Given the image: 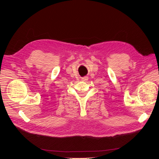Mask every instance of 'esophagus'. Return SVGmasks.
I'll return each mask as SVG.
<instances>
[{"label":"esophagus","mask_w":159,"mask_h":159,"mask_svg":"<svg viewBox=\"0 0 159 159\" xmlns=\"http://www.w3.org/2000/svg\"><path fill=\"white\" fill-rule=\"evenodd\" d=\"M81 80H82L83 81H88V76H85V77H84V78H81Z\"/></svg>","instance_id":"obj_1"}]
</instances>
